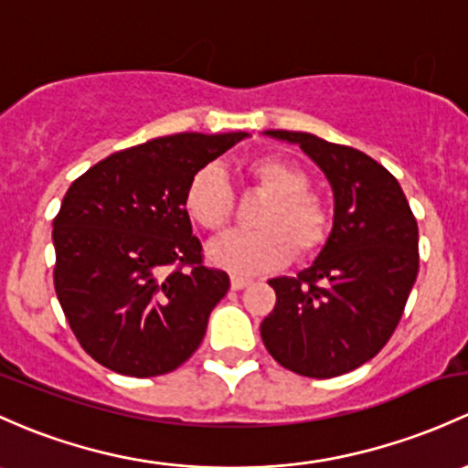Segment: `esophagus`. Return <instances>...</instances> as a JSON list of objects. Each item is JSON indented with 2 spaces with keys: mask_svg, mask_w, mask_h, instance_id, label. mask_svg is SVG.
Here are the masks:
<instances>
[{
  "mask_svg": "<svg viewBox=\"0 0 468 468\" xmlns=\"http://www.w3.org/2000/svg\"><path fill=\"white\" fill-rule=\"evenodd\" d=\"M250 282H253L250 278H242V275H230V287H233V292H239V289L249 287Z\"/></svg>",
  "mask_w": 468,
  "mask_h": 468,
  "instance_id": "34e87169",
  "label": "esophagus"
}]
</instances>
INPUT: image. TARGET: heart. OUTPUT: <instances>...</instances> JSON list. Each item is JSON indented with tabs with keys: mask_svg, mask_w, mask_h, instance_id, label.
<instances>
[{
	"mask_svg": "<svg viewBox=\"0 0 468 468\" xmlns=\"http://www.w3.org/2000/svg\"><path fill=\"white\" fill-rule=\"evenodd\" d=\"M247 172L255 188L269 195L255 218L260 230L230 233L210 244V262L230 273L253 275L280 269L293 255L309 260L321 253L332 219L323 197L307 188V172L282 156L253 159ZM233 206L235 195L218 164L193 172L184 190V208L197 226L219 233L230 221Z\"/></svg>",
	"mask_w": 468,
	"mask_h": 468,
	"instance_id": "heart-1",
	"label": "heart"
}]
</instances>
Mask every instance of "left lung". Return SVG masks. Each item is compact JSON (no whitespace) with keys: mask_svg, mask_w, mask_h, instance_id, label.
Wrapping results in <instances>:
<instances>
[{"mask_svg":"<svg viewBox=\"0 0 468 468\" xmlns=\"http://www.w3.org/2000/svg\"><path fill=\"white\" fill-rule=\"evenodd\" d=\"M298 144L334 190V226L314 264L273 278L264 347L287 370L332 378L381 352L420 271V230L399 181L372 156L307 132L267 130Z\"/></svg>","mask_w":468,"mask_h":468,"instance_id":"1","label":"left lung"}]
</instances>
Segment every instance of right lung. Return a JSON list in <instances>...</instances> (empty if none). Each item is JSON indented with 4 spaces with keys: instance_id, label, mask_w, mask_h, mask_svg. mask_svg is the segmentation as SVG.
<instances>
[{
    "instance_id": "right-lung-1",
    "label": "right lung",
    "mask_w": 468,
    "mask_h": 468,
    "mask_svg": "<svg viewBox=\"0 0 468 468\" xmlns=\"http://www.w3.org/2000/svg\"><path fill=\"white\" fill-rule=\"evenodd\" d=\"M247 136H161L114 152L69 186L53 219V284L93 361L118 375L159 377L204 341L230 280L204 264L184 190L195 170Z\"/></svg>"
}]
</instances>
